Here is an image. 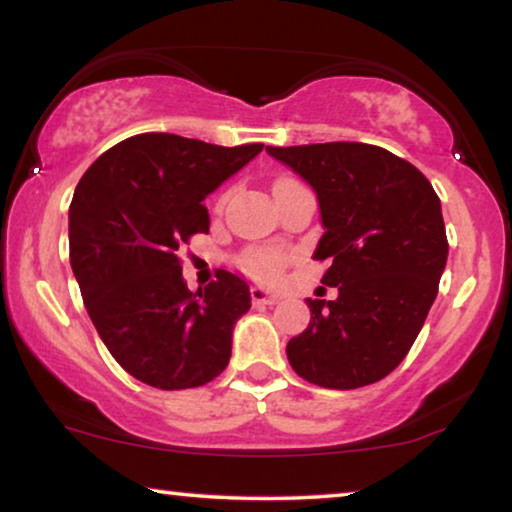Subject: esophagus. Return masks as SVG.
I'll return each instance as SVG.
<instances>
[{
  "instance_id": "obj_1",
  "label": "esophagus",
  "mask_w": 512,
  "mask_h": 512,
  "mask_svg": "<svg viewBox=\"0 0 512 512\" xmlns=\"http://www.w3.org/2000/svg\"><path fill=\"white\" fill-rule=\"evenodd\" d=\"M251 300H254L256 305H277L279 296L268 289H263V286H254V289H251Z\"/></svg>"
}]
</instances>
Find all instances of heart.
<instances>
[{
  "instance_id": "obj_1",
  "label": "heart",
  "mask_w": 512,
  "mask_h": 512,
  "mask_svg": "<svg viewBox=\"0 0 512 512\" xmlns=\"http://www.w3.org/2000/svg\"><path fill=\"white\" fill-rule=\"evenodd\" d=\"M279 181H291V179H279ZM289 261V254L284 249H275V247H261V249H251L242 256V268L254 275L256 279H277L279 272Z\"/></svg>"
}]
</instances>
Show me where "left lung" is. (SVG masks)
<instances>
[{
    "mask_svg": "<svg viewBox=\"0 0 512 512\" xmlns=\"http://www.w3.org/2000/svg\"><path fill=\"white\" fill-rule=\"evenodd\" d=\"M317 193L324 235L314 258L335 300L307 298L310 324L286 356L303 380L359 389L410 352L447 263L443 209L429 179L387 149L359 142L265 146Z\"/></svg>",
    "mask_w": 512,
    "mask_h": 512,
    "instance_id": "8db88e82",
    "label": "left lung"
}]
</instances>
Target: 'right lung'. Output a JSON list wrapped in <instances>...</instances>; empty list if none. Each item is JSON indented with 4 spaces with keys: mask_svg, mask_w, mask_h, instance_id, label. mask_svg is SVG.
Returning a JSON list of instances; mask_svg holds the SVG:
<instances>
[{
    "mask_svg": "<svg viewBox=\"0 0 512 512\" xmlns=\"http://www.w3.org/2000/svg\"><path fill=\"white\" fill-rule=\"evenodd\" d=\"M263 151L146 132L104 151L69 205V261L111 356L139 382L174 391L212 382L230 361L249 284L221 270L188 291L177 251L209 233L202 200Z\"/></svg>",
    "mask_w": 512,
    "mask_h": 512,
    "instance_id": "obj_1",
    "label": "right lung"
}]
</instances>
